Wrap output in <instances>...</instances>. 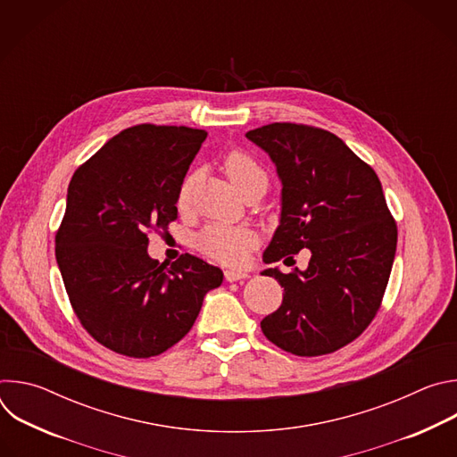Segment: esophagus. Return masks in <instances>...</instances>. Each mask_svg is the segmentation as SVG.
Returning a JSON list of instances; mask_svg holds the SVG:
<instances>
[{
	"mask_svg": "<svg viewBox=\"0 0 457 457\" xmlns=\"http://www.w3.org/2000/svg\"><path fill=\"white\" fill-rule=\"evenodd\" d=\"M224 275H226L228 282H238V280H244L249 277L247 271H237V270H228Z\"/></svg>",
	"mask_w": 457,
	"mask_h": 457,
	"instance_id": "1",
	"label": "esophagus"
}]
</instances>
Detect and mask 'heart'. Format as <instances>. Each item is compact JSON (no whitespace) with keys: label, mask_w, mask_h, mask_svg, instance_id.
Listing matches in <instances>:
<instances>
[{"label":"heart","mask_w":457,"mask_h":457,"mask_svg":"<svg viewBox=\"0 0 457 457\" xmlns=\"http://www.w3.org/2000/svg\"><path fill=\"white\" fill-rule=\"evenodd\" d=\"M224 170L233 186L244 195L254 187H268V171L253 155L244 150H233L224 159ZM197 175L189 173L179 186L177 204L184 208L189 201V195ZM256 244V233L242 226L212 224L197 238L199 249L210 258L224 264H238Z\"/></svg>","instance_id":"heart-1"}]
</instances>
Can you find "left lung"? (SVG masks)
<instances>
[{
  "mask_svg": "<svg viewBox=\"0 0 457 457\" xmlns=\"http://www.w3.org/2000/svg\"><path fill=\"white\" fill-rule=\"evenodd\" d=\"M245 137L270 154L282 180L280 226L264 262L311 251L305 271L262 273L278 280L284 300L260 328L291 354L335 353L369 328L393 270L398 228L381 182L328 129L271 122Z\"/></svg>",
  "mask_w": 457,
  "mask_h": 457,
  "instance_id": "1",
  "label": "left lung"
}]
</instances>
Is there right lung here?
I'll return each instance as SVG.
<instances>
[{"label": "right lung", "mask_w": 457, "mask_h": 457, "mask_svg": "<svg viewBox=\"0 0 457 457\" xmlns=\"http://www.w3.org/2000/svg\"><path fill=\"white\" fill-rule=\"evenodd\" d=\"M204 129L137 124L83 162L55 233V260L76 316L106 349L157 356L182 340L222 271L193 254L166 268L148 254L150 231L177 219V193Z\"/></svg>", "instance_id": "1"}]
</instances>
